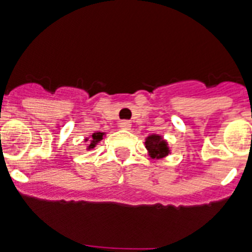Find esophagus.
I'll use <instances>...</instances> for the list:
<instances>
[{
  "label": "esophagus",
  "mask_w": 252,
  "mask_h": 252,
  "mask_svg": "<svg viewBox=\"0 0 252 252\" xmlns=\"http://www.w3.org/2000/svg\"><path fill=\"white\" fill-rule=\"evenodd\" d=\"M119 126L122 129H130V126H132V124H130L129 120H122V122L119 123Z\"/></svg>",
  "instance_id": "1"
}]
</instances>
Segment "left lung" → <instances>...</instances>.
I'll return each mask as SVG.
<instances>
[{
  "label": "left lung",
  "mask_w": 252,
  "mask_h": 252,
  "mask_svg": "<svg viewBox=\"0 0 252 252\" xmlns=\"http://www.w3.org/2000/svg\"><path fill=\"white\" fill-rule=\"evenodd\" d=\"M146 147L151 154V158H162L169 154L166 142L160 136H150L146 141Z\"/></svg>",
  "instance_id": "left-lung-1"
}]
</instances>
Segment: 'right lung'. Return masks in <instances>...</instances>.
I'll return each instance as SVG.
<instances>
[{
	"label": "right lung",
	"instance_id": "1",
	"mask_svg": "<svg viewBox=\"0 0 252 252\" xmlns=\"http://www.w3.org/2000/svg\"><path fill=\"white\" fill-rule=\"evenodd\" d=\"M102 136H103V133H101V132L92 134V141H91V145L88 146V147H90V149H94V145H96L98 141H101V139H102Z\"/></svg>",
	"mask_w": 252,
	"mask_h": 252
}]
</instances>
